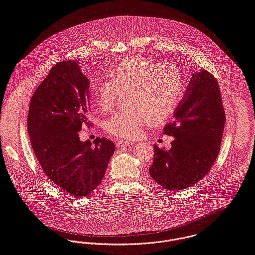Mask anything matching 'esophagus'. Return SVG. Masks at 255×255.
<instances>
[{"label":"esophagus","mask_w":255,"mask_h":255,"mask_svg":"<svg viewBox=\"0 0 255 255\" xmlns=\"http://www.w3.org/2000/svg\"><path fill=\"white\" fill-rule=\"evenodd\" d=\"M130 144L129 141H127V140H118L116 142V145L118 147H125V146H128Z\"/></svg>","instance_id":"esophagus-1"}]
</instances>
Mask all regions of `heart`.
<instances>
[{
	"instance_id": "1",
	"label": "heart",
	"mask_w": 255,
	"mask_h": 255,
	"mask_svg": "<svg viewBox=\"0 0 255 255\" xmlns=\"http://www.w3.org/2000/svg\"><path fill=\"white\" fill-rule=\"evenodd\" d=\"M97 90L96 101L103 110L114 105L121 92L130 104L113 114L105 123V129L122 138L137 136L150 119L159 123L176 110L185 90L181 69L161 61L131 56L116 64Z\"/></svg>"
}]
</instances>
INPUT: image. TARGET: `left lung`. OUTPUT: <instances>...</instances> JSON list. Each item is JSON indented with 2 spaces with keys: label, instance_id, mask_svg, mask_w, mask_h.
<instances>
[{
  "label": "left lung",
  "instance_id": "obj_1",
  "mask_svg": "<svg viewBox=\"0 0 255 255\" xmlns=\"http://www.w3.org/2000/svg\"><path fill=\"white\" fill-rule=\"evenodd\" d=\"M226 124L218 80L207 70L193 74L174 120L163 133L174 136L166 150L154 144L149 173L167 190L186 189L202 180L217 160Z\"/></svg>",
  "mask_w": 255,
  "mask_h": 255
}]
</instances>
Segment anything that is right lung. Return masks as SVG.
Here are the masks:
<instances>
[{
    "label": "right lung",
    "instance_id": "obj_1",
    "mask_svg": "<svg viewBox=\"0 0 255 255\" xmlns=\"http://www.w3.org/2000/svg\"><path fill=\"white\" fill-rule=\"evenodd\" d=\"M90 82L78 62L55 64L34 91L27 116L32 150L43 173L74 197H84L102 182L115 144L106 137L80 141L79 131L90 127Z\"/></svg>",
    "mask_w": 255,
    "mask_h": 255
}]
</instances>
